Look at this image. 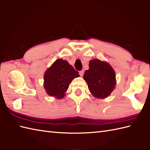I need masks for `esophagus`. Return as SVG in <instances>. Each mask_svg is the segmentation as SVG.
Masks as SVG:
<instances>
[{"label": "esophagus", "instance_id": "1", "mask_svg": "<svg viewBox=\"0 0 150 150\" xmlns=\"http://www.w3.org/2000/svg\"><path fill=\"white\" fill-rule=\"evenodd\" d=\"M79 75H80L81 77H82L84 75V70H81V71H79Z\"/></svg>", "mask_w": 150, "mask_h": 150}]
</instances>
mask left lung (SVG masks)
Returning a JSON list of instances; mask_svg holds the SVG:
<instances>
[{
  "mask_svg": "<svg viewBox=\"0 0 150 150\" xmlns=\"http://www.w3.org/2000/svg\"><path fill=\"white\" fill-rule=\"evenodd\" d=\"M84 79L88 89L95 97H108L115 88V73L106 62L93 59L89 62V69L86 70Z\"/></svg>",
  "mask_w": 150,
  "mask_h": 150,
  "instance_id": "obj_1",
  "label": "left lung"
}]
</instances>
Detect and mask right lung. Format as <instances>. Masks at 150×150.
<instances>
[{"mask_svg": "<svg viewBox=\"0 0 150 150\" xmlns=\"http://www.w3.org/2000/svg\"><path fill=\"white\" fill-rule=\"evenodd\" d=\"M77 71L65 60H56L44 75V87L48 95L62 98L73 79L79 77Z\"/></svg>", "mask_w": 150, "mask_h": 150, "instance_id": "1", "label": "right lung"}]
</instances>
